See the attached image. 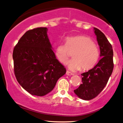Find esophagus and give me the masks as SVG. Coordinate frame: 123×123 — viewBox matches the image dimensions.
I'll use <instances>...</instances> for the list:
<instances>
[{
  "mask_svg": "<svg viewBox=\"0 0 123 123\" xmlns=\"http://www.w3.org/2000/svg\"><path fill=\"white\" fill-rule=\"evenodd\" d=\"M66 75H68V76H71V75H73V74H72V72L68 71H66Z\"/></svg>",
  "mask_w": 123,
  "mask_h": 123,
  "instance_id": "34e87169",
  "label": "esophagus"
}]
</instances>
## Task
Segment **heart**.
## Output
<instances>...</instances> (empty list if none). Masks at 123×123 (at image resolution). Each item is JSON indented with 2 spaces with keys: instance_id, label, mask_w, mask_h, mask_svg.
Listing matches in <instances>:
<instances>
[{
  "instance_id": "1",
  "label": "heart",
  "mask_w": 123,
  "mask_h": 123,
  "mask_svg": "<svg viewBox=\"0 0 123 123\" xmlns=\"http://www.w3.org/2000/svg\"><path fill=\"white\" fill-rule=\"evenodd\" d=\"M73 59L68 62V68L72 71L89 70L98 62L100 51L98 45L90 38L84 36H75L66 38L65 44H58L55 48V55L60 62L65 63L70 57L69 51Z\"/></svg>"
}]
</instances>
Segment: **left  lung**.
<instances>
[{"mask_svg":"<svg viewBox=\"0 0 123 123\" xmlns=\"http://www.w3.org/2000/svg\"><path fill=\"white\" fill-rule=\"evenodd\" d=\"M101 58L94 68L81 74L82 83L74 90L81 99L89 100L98 95L106 86L114 68L113 51L111 44L104 34L94 28Z\"/></svg>","mask_w":123,"mask_h":123,"instance_id":"1","label":"left lung"}]
</instances>
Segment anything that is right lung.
Listing matches in <instances>:
<instances>
[{
	"label": "right lung",
	"instance_id": "obj_1",
	"mask_svg": "<svg viewBox=\"0 0 123 123\" xmlns=\"http://www.w3.org/2000/svg\"><path fill=\"white\" fill-rule=\"evenodd\" d=\"M47 30L39 27L27 31L13 50L15 77L32 95L42 96L51 92L66 72L52 49Z\"/></svg>",
	"mask_w": 123,
	"mask_h": 123
}]
</instances>
